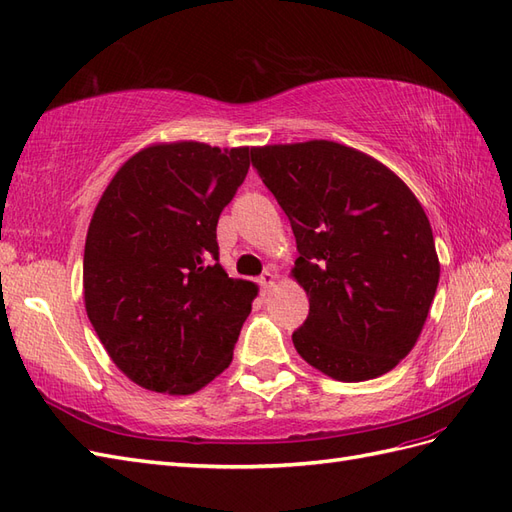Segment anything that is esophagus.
<instances>
[{
  "label": "esophagus",
  "mask_w": 512,
  "mask_h": 512,
  "mask_svg": "<svg viewBox=\"0 0 512 512\" xmlns=\"http://www.w3.org/2000/svg\"><path fill=\"white\" fill-rule=\"evenodd\" d=\"M274 281H276V274H274L270 268H266L264 274L259 276V287H261V291H268V289L274 285Z\"/></svg>",
  "instance_id": "esophagus-1"
}]
</instances>
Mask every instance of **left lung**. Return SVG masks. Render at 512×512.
<instances>
[{"mask_svg": "<svg viewBox=\"0 0 512 512\" xmlns=\"http://www.w3.org/2000/svg\"><path fill=\"white\" fill-rule=\"evenodd\" d=\"M253 167L296 236L291 274L309 296V317L291 334L298 354L339 382L397 367L440 281L420 201L379 160L334 141L255 148Z\"/></svg>", "mask_w": 512, "mask_h": 512, "instance_id": "1", "label": "left lung"}]
</instances>
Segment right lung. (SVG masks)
<instances>
[{
	"mask_svg": "<svg viewBox=\"0 0 512 512\" xmlns=\"http://www.w3.org/2000/svg\"><path fill=\"white\" fill-rule=\"evenodd\" d=\"M248 148L156 143L128 158L94 210L85 311L141 388L193 394L233 358L257 285L218 264V216L251 167Z\"/></svg>",
	"mask_w": 512,
	"mask_h": 512,
	"instance_id": "1",
	"label": "right lung"
}]
</instances>
